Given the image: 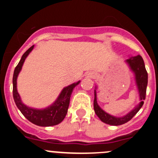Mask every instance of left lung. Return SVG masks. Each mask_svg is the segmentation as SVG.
Wrapping results in <instances>:
<instances>
[{"label": "left lung", "instance_id": "left-lung-1", "mask_svg": "<svg viewBox=\"0 0 158 158\" xmlns=\"http://www.w3.org/2000/svg\"><path fill=\"white\" fill-rule=\"evenodd\" d=\"M129 66H131V69L135 73V79H136V83L138 85V91H139L140 100L141 102L138 106L135 108V109L132 110L131 112L125 116L121 118L114 117V116L110 115L103 111L101 108L97 104L96 100V93L95 92V99H94V110H95V114H97L100 120L102 122H105L106 124H109L111 125H121L126 123L128 121H130L135 114L138 113L140 109L142 107L144 104V100L146 97V90H147L148 85V73L144 66V60L141 56H137L130 57L126 60Z\"/></svg>", "mask_w": 158, "mask_h": 158}]
</instances>
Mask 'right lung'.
Instances as JSON below:
<instances>
[{
    "instance_id": "right-lung-1",
    "label": "right lung",
    "mask_w": 158,
    "mask_h": 158,
    "mask_svg": "<svg viewBox=\"0 0 158 158\" xmlns=\"http://www.w3.org/2000/svg\"><path fill=\"white\" fill-rule=\"evenodd\" d=\"M33 47L34 46H32L23 53L20 62L14 69V76H13V97H14L16 106L20 109L23 116L30 122L34 125L43 127L56 125L60 124L66 117L68 109H69L72 92H73V89L80 82L79 81L76 83L72 84L63 89L56 101L47 109L40 110L34 109L23 105L17 91V78L21 69L25 59L27 56L28 54L31 52Z\"/></svg>"
}]
</instances>
